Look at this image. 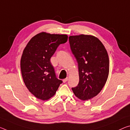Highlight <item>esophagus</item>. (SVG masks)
<instances>
[{"mask_svg": "<svg viewBox=\"0 0 130 130\" xmlns=\"http://www.w3.org/2000/svg\"><path fill=\"white\" fill-rule=\"evenodd\" d=\"M68 80V78L67 77L66 79H64L63 80V83H66V82H67Z\"/></svg>", "mask_w": 130, "mask_h": 130, "instance_id": "esophagus-1", "label": "esophagus"}]
</instances>
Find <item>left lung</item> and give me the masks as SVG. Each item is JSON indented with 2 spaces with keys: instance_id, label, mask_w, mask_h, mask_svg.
<instances>
[{
  "instance_id": "1",
  "label": "left lung",
  "mask_w": 130,
  "mask_h": 130,
  "mask_svg": "<svg viewBox=\"0 0 130 130\" xmlns=\"http://www.w3.org/2000/svg\"><path fill=\"white\" fill-rule=\"evenodd\" d=\"M69 42L79 75V84L72 89L80 100H90L100 93L108 79V53L101 42L93 36H71Z\"/></svg>"
}]
</instances>
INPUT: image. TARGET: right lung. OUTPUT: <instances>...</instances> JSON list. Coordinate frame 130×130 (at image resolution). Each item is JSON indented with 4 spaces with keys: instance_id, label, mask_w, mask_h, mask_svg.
Wrapping results in <instances>:
<instances>
[{
    "instance_id": "1",
    "label": "right lung",
    "mask_w": 130,
    "mask_h": 130,
    "mask_svg": "<svg viewBox=\"0 0 130 130\" xmlns=\"http://www.w3.org/2000/svg\"><path fill=\"white\" fill-rule=\"evenodd\" d=\"M67 40L66 35L42 32L33 37L24 50L21 59L22 78L29 91L40 100L52 97L62 83L56 77L50 58Z\"/></svg>"
}]
</instances>
